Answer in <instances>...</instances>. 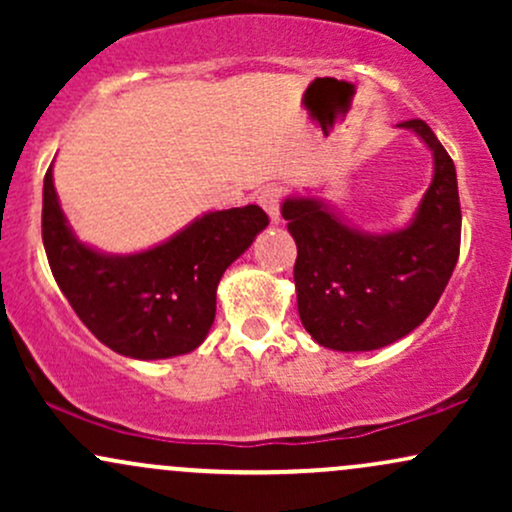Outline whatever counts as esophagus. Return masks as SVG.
I'll use <instances>...</instances> for the list:
<instances>
[{
  "instance_id": "obj_1",
  "label": "esophagus",
  "mask_w": 512,
  "mask_h": 512,
  "mask_svg": "<svg viewBox=\"0 0 512 512\" xmlns=\"http://www.w3.org/2000/svg\"><path fill=\"white\" fill-rule=\"evenodd\" d=\"M281 197H284V190L276 185H269L260 190V195H257V204L267 211V216L272 219V223H279V204H281Z\"/></svg>"
}]
</instances>
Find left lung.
Instances as JSON below:
<instances>
[{
  "label": "left lung",
  "mask_w": 512,
  "mask_h": 512,
  "mask_svg": "<svg viewBox=\"0 0 512 512\" xmlns=\"http://www.w3.org/2000/svg\"><path fill=\"white\" fill-rule=\"evenodd\" d=\"M433 154V178L407 226L370 233L346 223L325 199L281 204L298 257V315L334 351H373L414 332L436 308L460 257L455 163L424 120L399 122Z\"/></svg>",
  "instance_id": "1"
}]
</instances>
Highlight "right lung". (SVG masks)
Returning <instances> with one entry per match:
<instances>
[{
	"mask_svg": "<svg viewBox=\"0 0 512 512\" xmlns=\"http://www.w3.org/2000/svg\"><path fill=\"white\" fill-rule=\"evenodd\" d=\"M269 226L257 207L207 211L142 252L113 255L76 238L52 166L43 185V245L79 320L115 354L158 361L195 351L216 315L223 272Z\"/></svg>",
	"mask_w": 512,
	"mask_h": 512,
	"instance_id": "add662e5",
	"label": "right lung"
}]
</instances>
